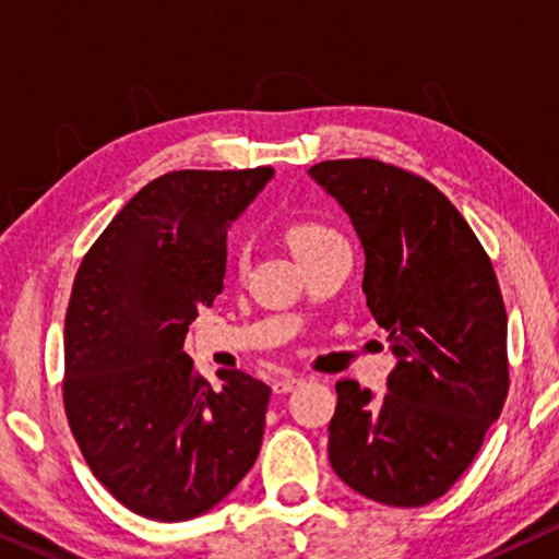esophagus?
<instances>
[{"instance_id":"obj_1","label":"esophagus","mask_w":559,"mask_h":559,"mask_svg":"<svg viewBox=\"0 0 559 559\" xmlns=\"http://www.w3.org/2000/svg\"><path fill=\"white\" fill-rule=\"evenodd\" d=\"M302 384H305L302 377H282V379L274 381L272 389H274V394H287V392H293V389L302 386Z\"/></svg>"}]
</instances>
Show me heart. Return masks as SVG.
Returning a JSON list of instances; mask_svg holds the SVG:
<instances>
[{
	"mask_svg": "<svg viewBox=\"0 0 559 559\" xmlns=\"http://www.w3.org/2000/svg\"><path fill=\"white\" fill-rule=\"evenodd\" d=\"M287 243L289 249L295 251V257L300 259V262H305V259L316 257L318 251L333 247V243H343V236L335 231L333 226L323 224V221H295V224L287 228ZM234 266L241 274L247 272L249 266L247 249L236 251Z\"/></svg>",
	"mask_w": 559,
	"mask_h": 559,
	"instance_id": "b5f03b06",
	"label": "heart"
}]
</instances>
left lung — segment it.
<instances>
[{
    "label": "left lung",
    "instance_id": "1",
    "mask_svg": "<svg viewBox=\"0 0 559 559\" xmlns=\"http://www.w3.org/2000/svg\"><path fill=\"white\" fill-rule=\"evenodd\" d=\"M310 175L354 221L364 295L400 358L389 392L335 381L328 457L343 484L386 507H425L478 455L509 394L507 308L486 249L430 180L371 157Z\"/></svg>",
    "mask_w": 559,
    "mask_h": 559
}]
</instances>
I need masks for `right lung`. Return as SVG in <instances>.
Here are the masks:
<instances>
[{
	"label": "right lung",
	"mask_w": 559,
	"mask_h": 559,
	"mask_svg": "<svg viewBox=\"0 0 559 559\" xmlns=\"http://www.w3.org/2000/svg\"><path fill=\"white\" fill-rule=\"evenodd\" d=\"M173 170L147 182L75 272L66 312L63 407L88 468L119 503L186 522L254 465L272 389L218 371L213 389L182 350L224 289L228 224L272 178Z\"/></svg>",
	"instance_id": "obj_1"
}]
</instances>
